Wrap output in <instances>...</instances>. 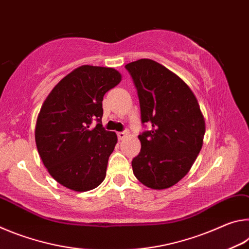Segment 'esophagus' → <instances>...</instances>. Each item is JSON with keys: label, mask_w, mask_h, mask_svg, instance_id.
<instances>
[{"label": "esophagus", "mask_w": 249, "mask_h": 249, "mask_svg": "<svg viewBox=\"0 0 249 249\" xmlns=\"http://www.w3.org/2000/svg\"><path fill=\"white\" fill-rule=\"evenodd\" d=\"M126 135H127V130H123V132L117 133V137H119V140H124Z\"/></svg>", "instance_id": "esophagus-1"}]
</instances>
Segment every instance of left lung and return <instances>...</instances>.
<instances>
[{
  "label": "left lung",
  "mask_w": 249,
  "mask_h": 249,
  "mask_svg": "<svg viewBox=\"0 0 249 249\" xmlns=\"http://www.w3.org/2000/svg\"><path fill=\"white\" fill-rule=\"evenodd\" d=\"M137 90L142 124V149L133 159L136 178L161 190L188 174L202 148L203 115L190 88L166 67L150 59L125 66Z\"/></svg>",
  "instance_id": "obj_1"
}]
</instances>
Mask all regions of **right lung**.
<instances>
[{
	"label": "right lung",
	"instance_id": "right-lung-1",
	"mask_svg": "<svg viewBox=\"0 0 249 249\" xmlns=\"http://www.w3.org/2000/svg\"><path fill=\"white\" fill-rule=\"evenodd\" d=\"M120 81L115 69L81 66L45 100L37 117L36 146L50 176L64 187L89 191L104 180L117 137L102 126V101ZM93 120L97 125L91 129Z\"/></svg>",
	"mask_w": 249,
	"mask_h": 249
}]
</instances>
